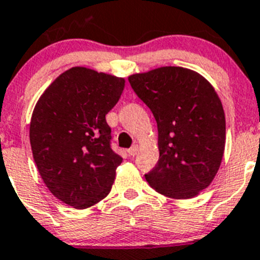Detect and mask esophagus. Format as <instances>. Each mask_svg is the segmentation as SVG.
I'll return each mask as SVG.
<instances>
[{"mask_svg": "<svg viewBox=\"0 0 260 260\" xmlns=\"http://www.w3.org/2000/svg\"><path fill=\"white\" fill-rule=\"evenodd\" d=\"M137 152H139V146L133 145L132 148H131L129 150H128V154H129L131 157H135V155L137 154Z\"/></svg>", "mask_w": 260, "mask_h": 260, "instance_id": "34e87169", "label": "esophagus"}]
</instances>
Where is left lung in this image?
Returning <instances> with one entry per match:
<instances>
[{"instance_id": "left-lung-1", "label": "left lung", "mask_w": 260, "mask_h": 260, "mask_svg": "<svg viewBox=\"0 0 260 260\" xmlns=\"http://www.w3.org/2000/svg\"><path fill=\"white\" fill-rule=\"evenodd\" d=\"M158 128L159 159L145 179L171 199L198 196L214 179L225 150V114L207 78L182 67L128 77Z\"/></svg>"}]
</instances>
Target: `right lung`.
<instances>
[{
    "mask_svg": "<svg viewBox=\"0 0 260 260\" xmlns=\"http://www.w3.org/2000/svg\"><path fill=\"white\" fill-rule=\"evenodd\" d=\"M124 86L121 77L73 67L34 107L30 144L36 168L52 195L73 208H89L111 191L123 158L110 146L106 115Z\"/></svg>",
    "mask_w": 260,
    "mask_h": 260,
    "instance_id": "obj_1",
    "label": "right lung"
}]
</instances>
